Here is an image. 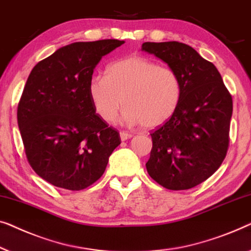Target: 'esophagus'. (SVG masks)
Wrapping results in <instances>:
<instances>
[{
    "mask_svg": "<svg viewBox=\"0 0 251 251\" xmlns=\"http://www.w3.org/2000/svg\"><path fill=\"white\" fill-rule=\"evenodd\" d=\"M119 135H121V140L122 141H126V140L130 139V137L133 136V134L129 133V132H125V130H122V132L119 133Z\"/></svg>",
    "mask_w": 251,
    "mask_h": 251,
    "instance_id": "esophagus-1",
    "label": "esophagus"
}]
</instances>
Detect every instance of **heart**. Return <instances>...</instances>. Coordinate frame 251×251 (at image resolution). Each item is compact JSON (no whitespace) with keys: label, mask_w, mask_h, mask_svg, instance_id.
<instances>
[{"label":"heart","mask_w":251,"mask_h":251,"mask_svg":"<svg viewBox=\"0 0 251 251\" xmlns=\"http://www.w3.org/2000/svg\"><path fill=\"white\" fill-rule=\"evenodd\" d=\"M87 92L95 112L105 123L116 122L125 104L126 123L156 128L175 114L182 85L177 74L169 67L130 55L110 63L105 77H92Z\"/></svg>","instance_id":"1"}]
</instances>
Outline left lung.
Returning <instances> with one entry per match:
<instances>
[{
	"label": "left lung",
	"instance_id": "obj_1",
	"mask_svg": "<svg viewBox=\"0 0 251 251\" xmlns=\"http://www.w3.org/2000/svg\"><path fill=\"white\" fill-rule=\"evenodd\" d=\"M142 51L167 63L182 85L175 114L150 134L147 171L166 189H191L209 178L226 156L232 97L216 67L189 45L146 42Z\"/></svg>",
	"mask_w": 251,
	"mask_h": 251
}]
</instances>
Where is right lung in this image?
I'll use <instances>...</instances> for the list:
<instances>
[{
	"mask_svg": "<svg viewBox=\"0 0 251 251\" xmlns=\"http://www.w3.org/2000/svg\"><path fill=\"white\" fill-rule=\"evenodd\" d=\"M124 41L76 42L42 60L28 76L17 118L27 160L58 188L79 191L101 177L121 144L99 117L87 85L102 56Z\"/></svg>",
	"mask_w": 251,
	"mask_h": 251,
	"instance_id": "obj_1",
	"label": "right lung"
}]
</instances>
